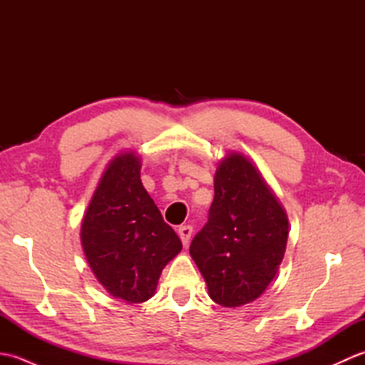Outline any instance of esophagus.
<instances>
[{
  "label": "esophagus",
  "instance_id": "1",
  "mask_svg": "<svg viewBox=\"0 0 365 365\" xmlns=\"http://www.w3.org/2000/svg\"><path fill=\"white\" fill-rule=\"evenodd\" d=\"M178 237H180L183 246H188L190 240H191V234H192V227L191 226H180L178 227Z\"/></svg>",
  "mask_w": 365,
  "mask_h": 365
}]
</instances>
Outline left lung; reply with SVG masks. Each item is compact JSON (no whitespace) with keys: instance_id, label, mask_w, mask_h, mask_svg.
I'll use <instances>...</instances> for the list:
<instances>
[{"instance_id":"8db88e82","label":"left lung","mask_w":365,"mask_h":365,"mask_svg":"<svg viewBox=\"0 0 365 365\" xmlns=\"http://www.w3.org/2000/svg\"><path fill=\"white\" fill-rule=\"evenodd\" d=\"M287 238L289 218L260 170L229 152L216 168L208 222L190 246L210 298L224 307L257 299L277 274Z\"/></svg>"}]
</instances>
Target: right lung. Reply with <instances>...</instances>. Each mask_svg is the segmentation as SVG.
I'll list each match as a JSON object with an SVG mask.
<instances>
[{"instance_id": "obj_1", "label": "right lung", "mask_w": 365, "mask_h": 365, "mask_svg": "<svg viewBox=\"0 0 365 365\" xmlns=\"http://www.w3.org/2000/svg\"><path fill=\"white\" fill-rule=\"evenodd\" d=\"M86 260L105 290L128 304L150 299L163 268L182 251L141 182V158L120 152L108 163L81 221Z\"/></svg>"}]
</instances>
